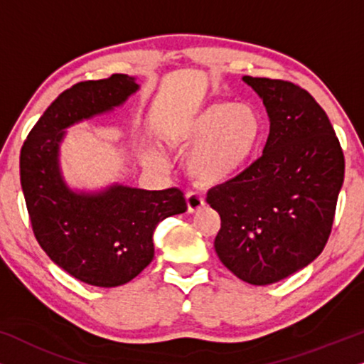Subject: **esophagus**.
<instances>
[{
	"instance_id": "esophagus-1",
	"label": "esophagus",
	"mask_w": 364,
	"mask_h": 364,
	"mask_svg": "<svg viewBox=\"0 0 364 364\" xmlns=\"http://www.w3.org/2000/svg\"><path fill=\"white\" fill-rule=\"evenodd\" d=\"M186 200H187V210L191 212V213L198 212L203 205H205L203 198L198 196V193H196V192H188L187 197H186Z\"/></svg>"
}]
</instances>
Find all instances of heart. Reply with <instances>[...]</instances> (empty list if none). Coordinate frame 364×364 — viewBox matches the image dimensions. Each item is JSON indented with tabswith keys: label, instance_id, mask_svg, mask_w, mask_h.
Returning <instances> with one entry per match:
<instances>
[{
	"label": "heart",
	"instance_id": "heart-1",
	"mask_svg": "<svg viewBox=\"0 0 364 364\" xmlns=\"http://www.w3.org/2000/svg\"><path fill=\"white\" fill-rule=\"evenodd\" d=\"M262 117L245 102H212L196 116L167 132L171 146L192 149L186 159L187 173L200 186L230 182L247 167L262 139ZM152 164L162 157L152 152Z\"/></svg>",
	"mask_w": 364,
	"mask_h": 364
}]
</instances>
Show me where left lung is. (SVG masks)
I'll return each instance as SVG.
<instances>
[{
    "label": "left lung",
    "mask_w": 364,
    "mask_h": 364,
    "mask_svg": "<svg viewBox=\"0 0 364 364\" xmlns=\"http://www.w3.org/2000/svg\"><path fill=\"white\" fill-rule=\"evenodd\" d=\"M270 119L260 159L207 193L222 227L220 262L250 285L293 275L325 248L345 178L333 126L311 94L280 79L243 76Z\"/></svg>",
    "instance_id": "left-lung-1"
}]
</instances>
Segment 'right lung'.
Returning a JSON list of instances; mask_svg holds the SVG:
<instances>
[{"label":"right lung","instance_id":"right-lung-1","mask_svg":"<svg viewBox=\"0 0 364 364\" xmlns=\"http://www.w3.org/2000/svg\"><path fill=\"white\" fill-rule=\"evenodd\" d=\"M139 87L127 74L74 84L39 117L19 157L38 243L59 268L92 287L112 288L136 278L154 258L157 223L187 210L178 188L111 183L101 191H77L63 176L59 157L66 129L112 112Z\"/></svg>","mask_w":364,"mask_h":364}]
</instances>
